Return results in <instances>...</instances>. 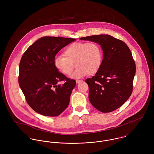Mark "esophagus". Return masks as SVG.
I'll list each match as a JSON object with an SVG mask.
<instances>
[{"mask_svg":"<svg viewBox=\"0 0 154 154\" xmlns=\"http://www.w3.org/2000/svg\"><path fill=\"white\" fill-rule=\"evenodd\" d=\"M83 82V81H82V80H76V84H79V83H81V82Z\"/></svg>","mask_w":154,"mask_h":154,"instance_id":"34e87169","label":"esophagus"}]
</instances>
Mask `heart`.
<instances>
[{"mask_svg": "<svg viewBox=\"0 0 154 154\" xmlns=\"http://www.w3.org/2000/svg\"><path fill=\"white\" fill-rule=\"evenodd\" d=\"M64 53L65 56L57 55L54 57V66L62 73L70 75L75 62L78 67L71 75L74 79L96 73L102 65V48L95 42L73 43L67 46Z\"/></svg>", "mask_w": 154, "mask_h": 154, "instance_id": "b5f03b06", "label": "heart"}]
</instances>
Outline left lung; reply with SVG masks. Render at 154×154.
Wrapping results in <instances>:
<instances>
[{"instance_id": "obj_1", "label": "left lung", "mask_w": 154, "mask_h": 154, "mask_svg": "<svg viewBox=\"0 0 154 154\" xmlns=\"http://www.w3.org/2000/svg\"><path fill=\"white\" fill-rule=\"evenodd\" d=\"M99 44L103 52L102 65L95 75L85 80L89 100L97 110L109 112L121 107L130 97L136 66L125 43L107 34L80 38Z\"/></svg>"}]
</instances>
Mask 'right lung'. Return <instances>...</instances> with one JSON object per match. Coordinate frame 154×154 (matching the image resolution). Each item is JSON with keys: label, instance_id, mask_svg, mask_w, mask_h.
I'll list each match as a JSON object with an SVG mask.
<instances>
[{"label": "right lung", "instance_id": "obj_1", "mask_svg": "<svg viewBox=\"0 0 154 154\" xmlns=\"http://www.w3.org/2000/svg\"><path fill=\"white\" fill-rule=\"evenodd\" d=\"M75 40L45 36L23 53L20 63L19 85L28 104L37 113L55 117L68 107L76 81L59 72L54 59L63 47ZM62 80L66 81L62 86L58 84Z\"/></svg>", "mask_w": 154, "mask_h": 154}]
</instances>
